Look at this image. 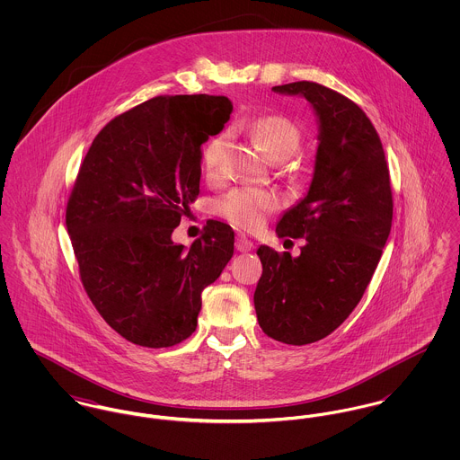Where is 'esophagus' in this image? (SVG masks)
I'll list each match as a JSON object with an SVG mask.
<instances>
[{
    "label": "esophagus",
    "mask_w": 460,
    "mask_h": 460,
    "mask_svg": "<svg viewBox=\"0 0 460 460\" xmlns=\"http://www.w3.org/2000/svg\"><path fill=\"white\" fill-rule=\"evenodd\" d=\"M235 250L241 252V253L252 252V250H253V243H252L246 235H237V239H235Z\"/></svg>",
    "instance_id": "esophagus-1"
}]
</instances>
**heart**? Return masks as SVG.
Returning a JSON list of instances; mask_svg holds the SVG:
<instances>
[{"label": "heart", "mask_w": 460, "mask_h": 460, "mask_svg": "<svg viewBox=\"0 0 460 460\" xmlns=\"http://www.w3.org/2000/svg\"><path fill=\"white\" fill-rule=\"evenodd\" d=\"M252 136L261 143L265 154L274 161L288 159L299 146L301 134L299 129L285 117L267 115L259 119L252 126ZM225 152V137H214L203 150L201 163L208 177L219 173L221 157ZM278 207V198L270 191L239 188L232 190L217 201V210L226 217L234 226L241 230H257L261 228L269 212Z\"/></svg>", "instance_id": "1"}]
</instances>
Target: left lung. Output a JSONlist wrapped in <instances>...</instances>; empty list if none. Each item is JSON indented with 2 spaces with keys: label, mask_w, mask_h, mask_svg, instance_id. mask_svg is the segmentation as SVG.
I'll return each mask as SVG.
<instances>
[{
  "label": "left lung",
  "mask_w": 460,
  "mask_h": 460,
  "mask_svg": "<svg viewBox=\"0 0 460 460\" xmlns=\"http://www.w3.org/2000/svg\"><path fill=\"white\" fill-rule=\"evenodd\" d=\"M308 101L317 120L312 182L276 223L278 237L303 239L301 255L261 246L253 301L263 332L288 345L323 340L361 301L394 217L383 143L363 110L312 81L274 86Z\"/></svg>",
  "instance_id": "1"
}]
</instances>
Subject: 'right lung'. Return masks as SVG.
<instances>
[{
  "label": "right lung",
  "instance_id": "obj_1",
  "mask_svg": "<svg viewBox=\"0 0 460 460\" xmlns=\"http://www.w3.org/2000/svg\"><path fill=\"white\" fill-rule=\"evenodd\" d=\"M234 111L225 95L154 97L99 132L66 203L83 287L102 319L136 345L161 349L197 329L201 290L234 257V230L207 223L186 248L172 239L197 199L201 143Z\"/></svg>",
  "mask_w": 460,
  "mask_h": 460
}]
</instances>
